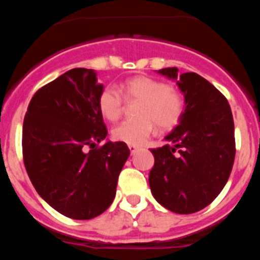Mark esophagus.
<instances>
[{
  "mask_svg": "<svg viewBox=\"0 0 260 260\" xmlns=\"http://www.w3.org/2000/svg\"><path fill=\"white\" fill-rule=\"evenodd\" d=\"M138 148H139L138 146H134V144H128V150H130V152H132V153H134L135 151L138 150Z\"/></svg>",
  "mask_w": 260,
  "mask_h": 260,
  "instance_id": "esophagus-1",
  "label": "esophagus"
}]
</instances>
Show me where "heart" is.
I'll return each instance as SVG.
<instances>
[{
	"instance_id": "1",
	"label": "heart",
	"mask_w": 260,
	"mask_h": 260,
	"mask_svg": "<svg viewBox=\"0 0 260 260\" xmlns=\"http://www.w3.org/2000/svg\"><path fill=\"white\" fill-rule=\"evenodd\" d=\"M122 93L127 100H141L138 119H126L113 128V138L126 144L139 146L155 132V122L161 130L176 126L182 116L183 100L167 83L150 77H135L119 86L107 87L99 98L100 113L108 121H116L123 108Z\"/></svg>"
}]
</instances>
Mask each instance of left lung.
I'll use <instances>...</instances> for the list:
<instances>
[{"label": "left lung", "instance_id": "8db88e82", "mask_svg": "<svg viewBox=\"0 0 260 260\" xmlns=\"http://www.w3.org/2000/svg\"><path fill=\"white\" fill-rule=\"evenodd\" d=\"M157 74L176 82L185 105L178 125L164 138L168 144L151 150L155 165L148 182L162 207L189 215L207 207L231 176L233 116L224 95L197 73L178 75L177 68H165Z\"/></svg>", "mask_w": 260, "mask_h": 260}]
</instances>
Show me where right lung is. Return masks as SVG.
<instances>
[{"label":"right lung","mask_w":260,"mask_h":260,"mask_svg":"<svg viewBox=\"0 0 260 260\" xmlns=\"http://www.w3.org/2000/svg\"><path fill=\"white\" fill-rule=\"evenodd\" d=\"M103 91L95 70L71 69L34 95L23 122V158L32 185L50 207L75 220L109 208L130 155L123 142L104 140ZM103 140L100 149L84 151Z\"/></svg>","instance_id":"right-lung-1"}]
</instances>
